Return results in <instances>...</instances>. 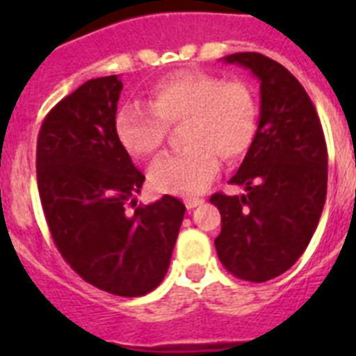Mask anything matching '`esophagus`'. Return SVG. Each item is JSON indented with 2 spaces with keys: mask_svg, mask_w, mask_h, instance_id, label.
Wrapping results in <instances>:
<instances>
[{
  "mask_svg": "<svg viewBox=\"0 0 356 356\" xmlns=\"http://www.w3.org/2000/svg\"><path fill=\"white\" fill-rule=\"evenodd\" d=\"M184 205H186V209H195V207L203 205V200L201 197H186Z\"/></svg>",
  "mask_w": 356,
  "mask_h": 356,
  "instance_id": "obj_1",
  "label": "esophagus"
}]
</instances>
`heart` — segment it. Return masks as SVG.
Returning a JSON list of instances; mask_svg holds the SVG:
<instances>
[{"label": "heart", "mask_w": 356, "mask_h": 356, "mask_svg": "<svg viewBox=\"0 0 356 356\" xmlns=\"http://www.w3.org/2000/svg\"><path fill=\"white\" fill-rule=\"evenodd\" d=\"M257 116V99L243 81L188 72L156 83L147 107L123 105L114 118V131L131 155L149 156L166 138V127L183 122L181 140L186 147L159 156L149 166V183L159 192L194 195L218 173V156L234 162L248 153Z\"/></svg>", "instance_id": "heart-1"}]
</instances>
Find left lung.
Masks as SVG:
<instances>
[{
  "mask_svg": "<svg viewBox=\"0 0 356 356\" xmlns=\"http://www.w3.org/2000/svg\"><path fill=\"white\" fill-rule=\"evenodd\" d=\"M223 60L260 81V118L231 179L245 194L211 197L222 214L214 245L234 277L264 282L298 262L318 227L327 195L325 136L309 94L282 64L249 51Z\"/></svg>",
  "mask_w": 356,
  "mask_h": 356,
  "instance_id": "8db88e82",
  "label": "left lung"
}]
</instances>
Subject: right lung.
Masks as SVG:
<instances>
[{
    "instance_id": "1",
    "label": "right lung",
    "mask_w": 356,
    "mask_h": 356,
    "mask_svg": "<svg viewBox=\"0 0 356 356\" xmlns=\"http://www.w3.org/2000/svg\"><path fill=\"white\" fill-rule=\"evenodd\" d=\"M122 88L118 75L97 77L51 108L36 142V181L64 260L92 286L138 298L166 275L186 207L164 195L125 211L145 177L114 131Z\"/></svg>"
}]
</instances>
